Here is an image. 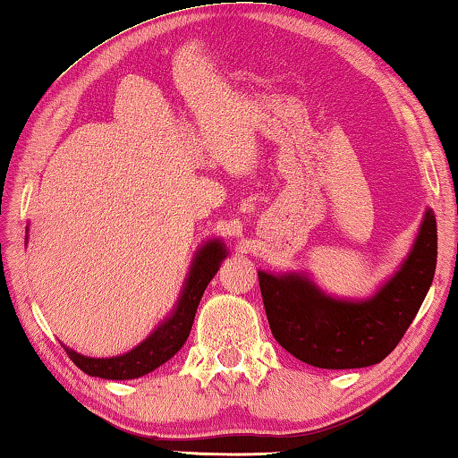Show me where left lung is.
<instances>
[{"label": "left lung", "mask_w": 458, "mask_h": 458, "mask_svg": "<svg viewBox=\"0 0 458 458\" xmlns=\"http://www.w3.org/2000/svg\"><path fill=\"white\" fill-rule=\"evenodd\" d=\"M437 268V218L426 210L412 250L390 281L363 301L333 299L299 273L259 283L270 331L294 358L323 369L368 368L400 344L428 293Z\"/></svg>", "instance_id": "obj_1"}]
</instances>
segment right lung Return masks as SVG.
<instances>
[{
    "instance_id": "right-lung-1",
    "label": "right lung",
    "mask_w": 458,
    "mask_h": 458,
    "mask_svg": "<svg viewBox=\"0 0 458 458\" xmlns=\"http://www.w3.org/2000/svg\"><path fill=\"white\" fill-rule=\"evenodd\" d=\"M226 257V246L218 238L201 244L196 250V257L191 259L190 273L185 276L183 289L174 311L169 313L165 321H161L159 327L149 337L131 352L117 355V358H87V355H81L66 347L68 358L84 374L105 379H135L157 369L161 363L172 360L182 350L191 331L201 294H204L208 283L218 273L222 260Z\"/></svg>"
}]
</instances>
